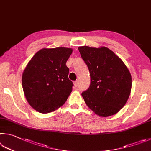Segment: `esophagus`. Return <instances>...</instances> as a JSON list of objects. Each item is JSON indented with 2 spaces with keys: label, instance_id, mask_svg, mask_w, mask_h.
I'll list each match as a JSON object with an SVG mask.
<instances>
[{
  "label": "esophagus",
  "instance_id": "1",
  "mask_svg": "<svg viewBox=\"0 0 151 151\" xmlns=\"http://www.w3.org/2000/svg\"><path fill=\"white\" fill-rule=\"evenodd\" d=\"M74 85H75V87H77L78 86V81H76L74 82Z\"/></svg>",
  "mask_w": 151,
  "mask_h": 151
}]
</instances>
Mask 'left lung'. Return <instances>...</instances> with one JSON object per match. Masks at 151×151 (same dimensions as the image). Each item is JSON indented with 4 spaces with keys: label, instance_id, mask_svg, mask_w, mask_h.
<instances>
[{
    "label": "left lung",
    "instance_id": "8db88e82",
    "mask_svg": "<svg viewBox=\"0 0 151 151\" xmlns=\"http://www.w3.org/2000/svg\"><path fill=\"white\" fill-rule=\"evenodd\" d=\"M81 56L88 68L90 84L82 96L96 114L108 117L117 113L127 102L131 76L122 60L106 47L82 46Z\"/></svg>",
    "mask_w": 151,
    "mask_h": 151
}]
</instances>
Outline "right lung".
I'll return each mask as SVG.
<instances>
[{"instance_id": "right-lung-1", "label": "right lung", "mask_w": 151, "mask_h": 151, "mask_svg": "<svg viewBox=\"0 0 151 151\" xmlns=\"http://www.w3.org/2000/svg\"><path fill=\"white\" fill-rule=\"evenodd\" d=\"M72 49H42L30 60L22 75V87L27 101L38 112L47 114L63 105L73 83L68 79L66 63Z\"/></svg>"}]
</instances>
